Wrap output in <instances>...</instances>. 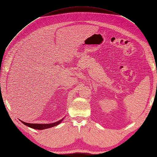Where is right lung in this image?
Segmentation results:
<instances>
[{"instance_id":"obj_1","label":"right lung","mask_w":157,"mask_h":157,"mask_svg":"<svg viewBox=\"0 0 157 157\" xmlns=\"http://www.w3.org/2000/svg\"><path fill=\"white\" fill-rule=\"evenodd\" d=\"M62 119L61 120H59V121L55 122V123H46V124H39V123H25L24 121H21L23 124L25 125L26 126H28L29 128H33V129H48L50 128H52V127H54L60 123H61V121H63Z\"/></svg>"}]
</instances>
